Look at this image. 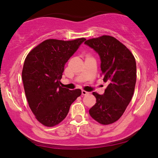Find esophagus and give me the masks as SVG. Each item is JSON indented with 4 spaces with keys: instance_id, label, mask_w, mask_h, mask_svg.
I'll use <instances>...</instances> for the list:
<instances>
[{
    "instance_id": "esophagus-1",
    "label": "esophagus",
    "mask_w": 158,
    "mask_h": 158,
    "mask_svg": "<svg viewBox=\"0 0 158 158\" xmlns=\"http://www.w3.org/2000/svg\"><path fill=\"white\" fill-rule=\"evenodd\" d=\"M88 94H89V93L85 91V90H82V95H83V96H86V95H88Z\"/></svg>"
}]
</instances>
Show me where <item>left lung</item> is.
Masks as SVG:
<instances>
[{"label": "left lung", "instance_id": "left-lung-1", "mask_svg": "<svg viewBox=\"0 0 158 158\" xmlns=\"http://www.w3.org/2000/svg\"><path fill=\"white\" fill-rule=\"evenodd\" d=\"M85 44L98 53L101 75L108 83L103 95L93 93L96 103L89 114L101 124H113L123 115L133 96L137 79L135 58L124 44L111 36L90 39Z\"/></svg>", "mask_w": 158, "mask_h": 158}]
</instances>
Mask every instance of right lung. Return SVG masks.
<instances>
[{
  "label": "right lung",
  "mask_w": 158,
  "mask_h": 158,
  "mask_svg": "<svg viewBox=\"0 0 158 158\" xmlns=\"http://www.w3.org/2000/svg\"><path fill=\"white\" fill-rule=\"evenodd\" d=\"M85 40H47L30 51L22 70V81L28 103L36 119L44 126L60 124L81 90L60 86L64 64Z\"/></svg>",
  "instance_id": "obj_1"
}]
</instances>
